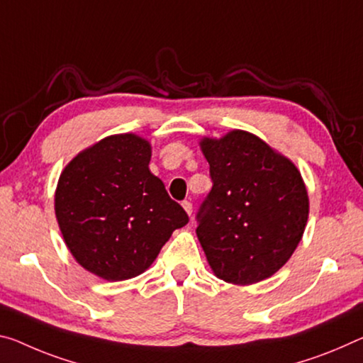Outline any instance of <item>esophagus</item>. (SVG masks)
Here are the masks:
<instances>
[{"mask_svg": "<svg viewBox=\"0 0 363 363\" xmlns=\"http://www.w3.org/2000/svg\"><path fill=\"white\" fill-rule=\"evenodd\" d=\"M182 208L186 210V213H187L189 216L192 215V203H191V202H187V200H184V202H182Z\"/></svg>", "mask_w": 363, "mask_h": 363, "instance_id": "obj_1", "label": "esophagus"}]
</instances>
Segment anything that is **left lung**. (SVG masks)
Masks as SVG:
<instances>
[{"label": "left lung", "mask_w": 363, "mask_h": 363, "mask_svg": "<svg viewBox=\"0 0 363 363\" xmlns=\"http://www.w3.org/2000/svg\"><path fill=\"white\" fill-rule=\"evenodd\" d=\"M213 187L197 213V238L218 278L247 286L294 254L308 220V195L289 158L245 130L203 137Z\"/></svg>", "instance_id": "1"}]
</instances>
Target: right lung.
<instances>
[{
	"instance_id": "add662e5",
	"label": "right lung",
	"mask_w": 363,
	"mask_h": 363,
	"mask_svg": "<svg viewBox=\"0 0 363 363\" xmlns=\"http://www.w3.org/2000/svg\"><path fill=\"white\" fill-rule=\"evenodd\" d=\"M150 142L109 135L62 169L55 213L76 262L106 281H124L150 267L187 213L148 169Z\"/></svg>"
}]
</instances>
